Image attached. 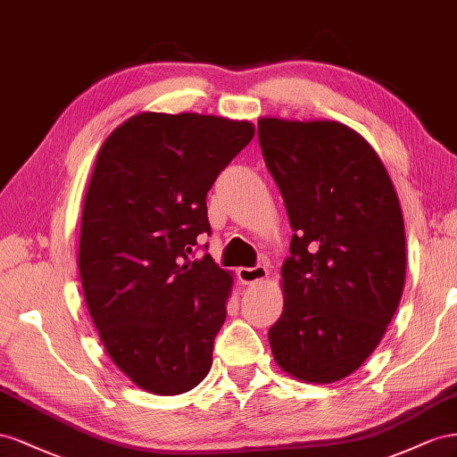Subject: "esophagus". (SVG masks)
Instances as JSON below:
<instances>
[{"instance_id":"esophagus-1","label":"esophagus","mask_w":457,"mask_h":457,"mask_svg":"<svg viewBox=\"0 0 457 457\" xmlns=\"http://www.w3.org/2000/svg\"><path fill=\"white\" fill-rule=\"evenodd\" d=\"M268 266H254V268H239L237 271V278L241 283L245 285H251V283H258V281H264L268 278Z\"/></svg>"}]
</instances>
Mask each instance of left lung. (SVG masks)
Listing matches in <instances>:
<instances>
[{
  "instance_id": "left-lung-1",
  "label": "left lung",
  "mask_w": 457,
  "mask_h": 457,
  "mask_svg": "<svg viewBox=\"0 0 457 457\" xmlns=\"http://www.w3.org/2000/svg\"><path fill=\"white\" fill-rule=\"evenodd\" d=\"M258 141L295 231L271 354L295 379L341 381L371 356L400 304L398 195L379 154L341 122L264 116Z\"/></svg>"
}]
</instances>
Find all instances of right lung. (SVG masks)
<instances>
[{
    "mask_svg": "<svg viewBox=\"0 0 457 457\" xmlns=\"http://www.w3.org/2000/svg\"><path fill=\"white\" fill-rule=\"evenodd\" d=\"M253 136L246 120L139 112L97 153L78 270L107 354L147 393H187L211 371L233 278L193 246L211 236L206 193Z\"/></svg>",
    "mask_w": 457,
    "mask_h": 457,
    "instance_id": "right-lung-1",
    "label": "right lung"
}]
</instances>
